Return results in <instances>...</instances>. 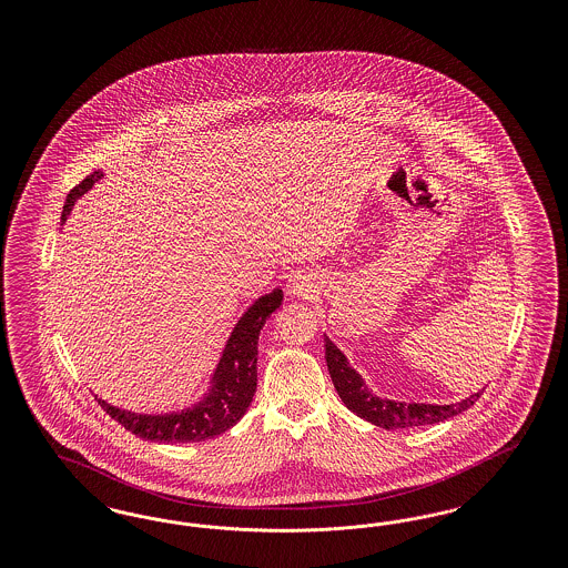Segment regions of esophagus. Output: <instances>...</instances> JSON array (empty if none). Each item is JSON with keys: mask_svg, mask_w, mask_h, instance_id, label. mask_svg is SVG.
Segmentation results:
<instances>
[{"mask_svg": "<svg viewBox=\"0 0 568 568\" xmlns=\"http://www.w3.org/2000/svg\"><path fill=\"white\" fill-rule=\"evenodd\" d=\"M290 292H292L294 296H306V294H308V283H306V278L296 276V278L290 283Z\"/></svg>", "mask_w": 568, "mask_h": 568, "instance_id": "esophagus-1", "label": "esophagus"}]
</instances>
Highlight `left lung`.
Returning a JSON list of instances; mask_svg holds the SVG:
<instances>
[{"label":"left lung","instance_id":"obj_1","mask_svg":"<svg viewBox=\"0 0 568 568\" xmlns=\"http://www.w3.org/2000/svg\"><path fill=\"white\" fill-rule=\"evenodd\" d=\"M325 362L332 383L341 396L345 406L353 410L357 417L375 424L378 428L385 430H400V428H415V426H428V424H438L449 417H456L462 410L470 408L479 400L484 392H477L456 405H419V403H396L389 398H378L375 396L364 378L359 377L345 353L341 352L327 336H325Z\"/></svg>","mask_w":568,"mask_h":568}]
</instances>
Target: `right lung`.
Here are the masks:
<instances>
[{
  "instance_id": "1",
  "label": "right lung",
  "mask_w": 568,
  "mask_h": 568,
  "mask_svg": "<svg viewBox=\"0 0 568 568\" xmlns=\"http://www.w3.org/2000/svg\"><path fill=\"white\" fill-rule=\"evenodd\" d=\"M104 174L98 170L81 181L68 193L61 221L65 223L72 213L77 200L102 179ZM283 292L276 287L271 294L257 297L239 320L232 329L225 349L219 357L215 373L211 378V389L202 396L200 403L163 415H144L123 410L98 398V403L109 413L114 422H119L125 430L155 443H197L206 438H215L219 434L230 430L236 422H241L246 408L253 400L257 387V341L260 329L266 320L281 306Z\"/></svg>"
}]
</instances>
